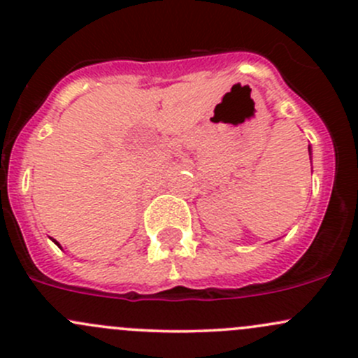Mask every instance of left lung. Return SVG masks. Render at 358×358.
Listing matches in <instances>:
<instances>
[{"instance_id": "8db88e82", "label": "left lung", "mask_w": 358, "mask_h": 358, "mask_svg": "<svg viewBox=\"0 0 358 358\" xmlns=\"http://www.w3.org/2000/svg\"><path fill=\"white\" fill-rule=\"evenodd\" d=\"M308 153H312V152H310V146H308ZM310 160H312V158H310Z\"/></svg>"}]
</instances>
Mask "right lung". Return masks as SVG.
Here are the masks:
<instances>
[{"label":"right lung","instance_id":"add662e5","mask_svg":"<svg viewBox=\"0 0 358 358\" xmlns=\"http://www.w3.org/2000/svg\"><path fill=\"white\" fill-rule=\"evenodd\" d=\"M51 241H53V243H55V245H57V246H60V243H58V241H57V239H53V238H51ZM60 248H62V246H60Z\"/></svg>","mask_w":358,"mask_h":358}]
</instances>
